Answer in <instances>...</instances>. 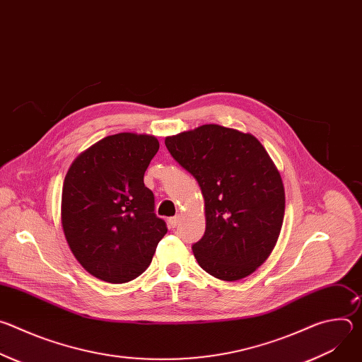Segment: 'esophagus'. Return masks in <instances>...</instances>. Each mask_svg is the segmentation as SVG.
<instances>
[{"instance_id":"esophagus-1","label":"esophagus","mask_w":362,"mask_h":362,"mask_svg":"<svg viewBox=\"0 0 362 362\" xmlns=\"http://www.w3.org/2000/svg\"><path fill=\"white\" fill-rule=\"evenodd\" d=\"M179 222H180V215H176V216H173V218H169V221H168V223H169L170 228H176V226L179 225Z\"/></svg>"}]
</instances>
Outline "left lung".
<instances>
[{
	"instance_id": "8db88e82",
	"label": "left lung",
	"mask_w": 362,
	"mask_h": 362,
	"mask_svg": "<svg viewBox=\"0 0 362 362\" xmlns=\"http://www.w3.org/2000/svg\"><path fill=\"white\" fill-rule=\"evenodd\" d=\"M173 159L199 183L206 230L192 246L203 271L239 281L272 253L285 215V187L278 168L255 136L203 124L168 136Z\"/></svg>"
}]
</instances>
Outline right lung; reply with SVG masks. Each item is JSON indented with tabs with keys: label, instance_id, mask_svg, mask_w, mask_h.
Returning a JSON list of instances; mask_svg holds the SVG:
<instances>
[{
	"label": "right lung",
	"instance_id": "obj_1",
	"mask_svg": "<svg viewBox=\"0 0 362 362\" xmlns=\"http://www.w3.org/2000/svg\"><path fill=\"white\" fill-rule=\"evenodd\" d=\"M159 150L151 134L117 133L71 163L62 192V226L78 264L94 278L124 284L150 265L166 235L144 172Z\"/></svg>",
	"mask_w": 362,
	"mask_h": 362
}]
</instances>
